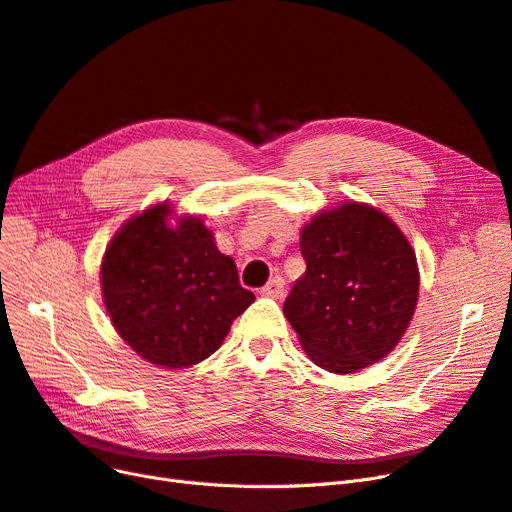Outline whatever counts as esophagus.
Segmentation results:
<instances>
[{
    "label": "esophagus",
    "mask_w": 512,
    "mask_h": 512,
    "mask_svg": "<svg viewBox=\"0 0 512 512\" xmlns=\"http://www.w3.org/2000/svg\"><path fill=\"white\" fill-rule=\"evenodd\" d=\"M261 293L266 297H272V299H280L282 295H285V278L282 276H274L266 287L261 289Z\"/></svg>",
    "instance_id": "obj_1"
}]
</instances>
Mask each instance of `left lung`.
Segmentation results:
<instances>
[{"instance_id":"1","label":"left lung","mask_w":512,"mask_h":512,"mask_svg":"<svg viewBox=\"0 0 512 512\" xmlns=\"http://www.w3.org/2000/svg\"><path fill=\"white\" fill-rule=\"evenodd\" d=\"M306 274L282 312L310 361L356 373L386 358L405 335L420 297L407 236L380 208L348 200L301 227Z\"/></svg>"}]
</instances>
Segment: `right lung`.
Instances as JSON below:
<instances>
[{
    "instance_id": "obj_1",
    "label": "right lung",
    "mask_w": 512,
    "mask_h": 512,
    "mask_svg": "<svg viewBox=\"0 0 512 512\" xmlns=\"http://www.w3.org/2000/svg\"><path fill=\"white\" fill-rule=\"evenodd\" d=\"M113 329L143 361L185 369L211 356L255 295L240 287L202 217H177L168 200L132 215L101 261Z\"/></svg>"
}]
</instances>
